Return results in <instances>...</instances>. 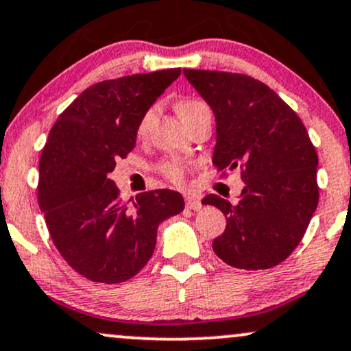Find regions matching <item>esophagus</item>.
<instances>
[{
    "label": "esophagus",
    "instance_id": "obj_1",
    "mask_svg": "<svg viewBox=\"0 0 351 351\" xmlns=\"http://www.w3.org/2000/svg\"><path fill=\"white\" fill-rule=\"evenodd\" d=\"M184 201H186V207L191 208V210H199V208L202 207L201 199L196 196H186Z\"/></svg>",
    "mask_w": 351,
    "mask_h": 351
}]
</instances>
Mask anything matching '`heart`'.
<instances>
[{
	"instance_id": "obj_1",
	"label": "heart",
	"mask_w": 351,
	"mask_h": 351,
	"mask_svg": "<svg viewBox=\"0 0 351 351\" xmlns=\"http://www.w3.org/2000/svg\"><path fill=\"white\" fill-rule=\"evenodd\" d=\"M201 108H206V105H204L202 101H199V100H181L178 104V113H180L181 119L189 117V114H193L194 112H197V110H201ZM154 117H155V106L149 108L143 117V119H141L139 128H137V132H139V136L145 134V131H147L149 124L154 119ZM160 168H162L163 175L168 176V178H170L171 181H175V183H181V181H183L184 173H186V167L181 162H178V160L165 162V163H162Z\"/></svg>"
}]
</instances>
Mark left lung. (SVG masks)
Listing matches in <instances>:
<instances>
[{"mask_svg": "<svg viewBox=\"0 0 351 351\" xmlns=\"http://www.w3.org/2000/svg\"><path fill=\"white\" fill-rule=\"evenodd\" d=\"M215 114L212 162L239 167L245 188L237 204L215 194L202 204L220 208L227 228L212 247L223 263L259 270L280 264L304 237L319 202L317 154L298 114L254 77L183 69Z\"/></svg>", "mask_w": 351, "mask_h": 351, "instance_id": "left-lung-1", "label": "left lung"}]
</instances>
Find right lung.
<instances>
[{
    "instance_id": "add662e5",
    "label": "right lung",
    "mask_w": 351,
    "mask_h": 351,
    "mask_svg": "<svg viewBox=\"0 0 351 351\" xmlns=\"http://www.w3.org/2000/svg\"><path fill=\"white\" fill-rule=\"evenodd\" d=\"M180 68L132 74L86 88L53 124L40 157L38 206L64 261L92 282L130 280L149 263L163 220L184 199L170 189L123 202L110 173L134 149L145 112Z\"/></svg>"
}]
</instances>
